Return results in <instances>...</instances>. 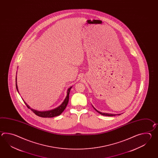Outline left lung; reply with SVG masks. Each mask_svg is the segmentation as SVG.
Returning <instances> with one entry per match:
<instances>
[{"label":"left lung","mask_w":158,"mask_h":158,"mask_svg":"<svg viewBox=\"0 0 158 158\" xmlns=\"http://www.w3.org/2000/svg\"><path fill=\"white\" fill-rule=\"evenodd\" d=\"M92 105V104H91ZM92 106H93V107L94 108V110H95L96 111H97L98 113H99L100 114H102V115H103V116H115V115H116V114H108V113H102V112H99V111H98L95 108L93 107V106L92 105ZM118 115H120V114H118Z\"/></svg>","instance_id":"left-lung-1"}]
</instances>
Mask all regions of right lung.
Masks as SVG:
<instances>
[{
	"instance_id": "add662e5",
	"label": "right lung",
	"mask_w": 158,
	"mask_h": 158,
	"mask_svg": "<svg viewBox=\"0 0 158 158\" xmlns=\"http://www.w3.org/2000/svg\"><path fill=\"white\" fill-rule=\"evenodd\" d=\"M16 86L17 91L19 93V90H18V87H17V76L16 77ZM72 87V86H71V87H69L67 91V96H66V97H65V99L63 101V102L59 106H58L57 107L55 108L52 109V110H51L44 111H37V110H34L33 108H30L25 102H24V103L27 105V106L28 108H30V110L33 111L35 114L37 115V116H40V117H42V118H53V117L57 116L61 114L64 111V110L65 109V108H66L67 106L68 103V101H69V93H70V91H71Z\"/></svg>"
}]
</instances>
